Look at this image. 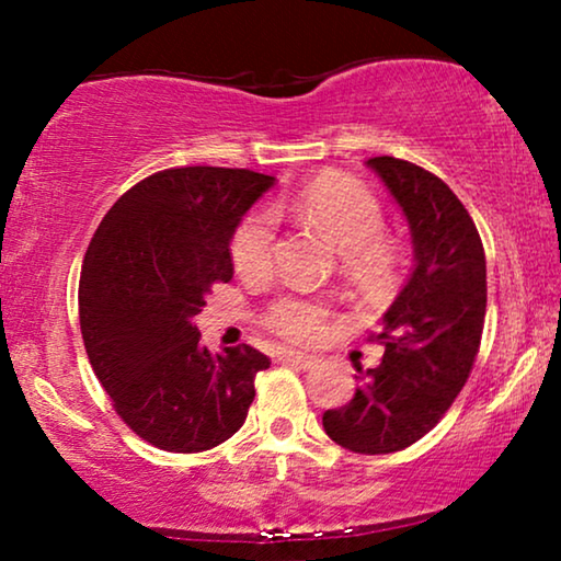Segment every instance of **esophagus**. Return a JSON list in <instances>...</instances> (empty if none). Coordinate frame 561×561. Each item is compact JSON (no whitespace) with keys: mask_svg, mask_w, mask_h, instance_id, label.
Masks as SVG:
<instances>
[{"mask_svg":"<svg viewBox=\"0 0 561 561\" xmlns=\"http://www.w3.org/2000/svg\"><path fill=\"white\" fill-rule=\"evenodd\" d=\"M278 359H280V363L304 367V370H309V367L317 365V359H313L311 355H304V352H296V350H280Z\"/></svg>","mask_w":561,"mask_h":561,"instance_id":"esophagus-1","label":"esophagus"}]
</instances>
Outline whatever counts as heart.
I'll return each mask as SVG.
<instances>
[{
  "instance_id": "heart-1",
  "label": "heart",
  "mask_w": 561,
  "mask_h": 561,
  "mask_svg": "<svg viewBox=\"0 0 561 561\" xmlns=\"http://www.w3.org/2000/svg\"><path fill=\"white\" fill-rule=\"evenodd\" d=\"M294 211L342 252L344 271L365 283H382L396 273L398 248L382 234L386 214L378 196L350 175L329 173L298 191ZM275 214L265 206L237 221L229 255L242 275H265L273 265ZM263 327L286 342L311 344L327 334L329 311L317 301L280 296L263 311Z\"/></svg>"
}]
</instances>
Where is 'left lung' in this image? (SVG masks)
<instances>
[{"label": "left lung", "instance_id": "left-lung-1", "mask_svg": "<svg viewBox=\"0 0 561 561\" xmlns=\"http://www.w3.org/2000/svg\"><path fill=\"white\" fill-rule=\"evenodd\" d=\"M367 165L409 219L416 267L370 342L378 367L357 365L355 398L324 411V432L357 455H390L432 432L470 378L485 327V250L447 183L393 156Z\"/></svg>", "mask_w": 561, "mask_h": 561}]
</instances>
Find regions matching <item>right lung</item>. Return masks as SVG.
Returning a JSON list of instances; mask_svg holds the SVG:
<instances>
[{
	"instance_id": "obj_1",
	"label": "right lung",
	"mask_w": 561,
	"mask_h": 561,
	"mask_svg": "<svg viewBox=\"0 0 561 561\" xmlns=\"http://www.w3.org/2000/svg\"><path fill=\"white\" fill-rule=\"evenodd\" d=\"M273 183L248 168H165L122 194L91 237L83 347L117 416L152 447L206 451L248 419L271 359L250 344L211 355L194 317L214 283L232 280L237 221Z\"/></svg>"
}]
</instances>
